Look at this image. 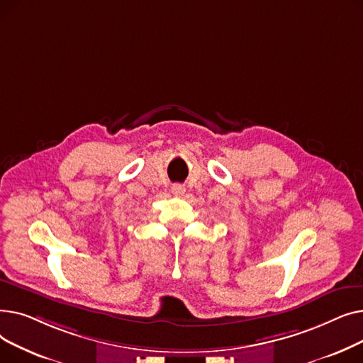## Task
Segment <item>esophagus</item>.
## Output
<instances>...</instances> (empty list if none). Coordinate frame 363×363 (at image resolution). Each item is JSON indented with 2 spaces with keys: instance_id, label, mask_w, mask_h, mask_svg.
Masks as SVG:
<instances>
[{
  "instance_id": "obj_1",
  "label": "esophagus",
  "mask_w": 363,
  "mask_h": 363,
  "mask_svg": "<svg viewBox=\"0 0 363 363\" xmlns=\"http://www.w3.org/2000/svg\"><path fill=\"white\" fill-rule=\"evenodd\" d=\"M172 193H174V196H184L185 194V186L181 185V184H175L172 185Z\"/></svg>"
}]
</instances>
